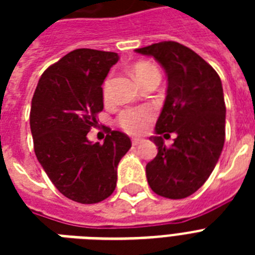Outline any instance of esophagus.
Returning <instances> with one entry per match:
<instances>
[{
	"mask_svg": "<svg viewBox=\"0 0 255 255\" xmlns=\"http://www.w3.org/2000/svg\"><path fill=\"white\" fill-rule=\"evenodd\" d=\"M141 143V139H132V145H139Z\"/></svg>",
	"mask_w": 255,
	"mask_h": 255,
	"instance_id": "34e87169",
	"label": "esophagus"
}]
</instances>
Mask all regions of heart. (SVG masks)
Returning <instances> with one entry per match:
<instances>
[{
    "label": "heart",
    "instance_id": "obj_1",
    "mask_svg": "<svg viewBox=\"0 0 255 255\" xmlns=\"http://www.w3.org/2000/svg\"><path fill=\"white\" fill-rule=\"evenodd\" d=\"M156 74L160 75L159 70L149 62H139L133 67V75L139 83ZM102 95H103L104 102L111 99V77L104 79L102 85ZM153 118H155V111L151 107L126 108L118 115L116 123L124 132H127L129 135H140L147 129L148 124L151 123Z\"/></svg>",
    "mask_w": 255,
    "mask_h": 255
}]
</instances>
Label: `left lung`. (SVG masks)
Masks as SVG:
<instances>
[{
	"mask_svg": "<svg viewBox=\"0 0 255 255\" xmlns=\"http://www.w3.org/2000/svg\"><path fill=\"white\" fill-rule=\"evenodd\" d=\"M163 66L167 98L151 140L157 155L147 164L148 184L159 196L180 200L200 189L213 172L225 141V100L221 79L189 47L173 41L136 49ZM178 135L168 148L162 138Z\"/></svg>",
	"mask_w": 255,
	"mask_h": 255,
	"instance_id": "8db88e82",
	"label": "left lung"
}]
</instances>
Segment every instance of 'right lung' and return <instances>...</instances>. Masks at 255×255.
I'll list each match as a JSON object with an SVG mask.
<instances>
[{
	"instance_id": "1",
	"label": "right lung",
	"mask_w": 255,
	"mask_h": 255,
	"mask_svg": "<svg viewBox=\"0 0 255 255\" xmlns=\"http://www.w3.org/2000/svg\"><path fill=\"white\" fill-rule=\"evenodd\" d=\"M119 57L77 49L45 70L30 110L34 152L55 188L73 201L96 204L115 190L118 164L131 148L126 133L107 129L103 144L87 133L103 110L102 85Z\"/></svg>"
}]
</instances>
